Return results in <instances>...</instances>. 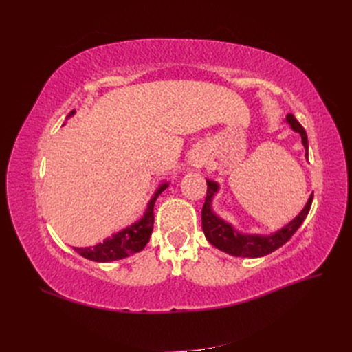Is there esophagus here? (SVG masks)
I'll return each mask as SVG.
<instances>
[{
    "instance_id": "obj_1",
    "label": "esophagus",
    "mask_w": 352,
    "mask_h": 352,
    "mask_svg": "<svg viewBox=\"0 0 352 352\" xmlns=\"http://www.w3.org/2000/svg\"><path fill=\"white\" fill-rule=\"evenodd\" d=\"M202 164H204V158H202V157H198V158H194V160H192V166L199 167V166H202Z\"/></svg>"
}]
</instances>
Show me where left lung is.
<instances>
[{"label":"left lung","mask_w":352,"mask_h":352,"mask_svg":"<svg viewBox=\"0 0 352 352\" xmlns=\"http://www.w3.org/2000/svg\"><path fill=\"white\" fill-rule=\"evenodd\" d=\"M285 122L291 126V129L294 132L300 133L301 144L305 150V158L308 160V140L304 127L295 119L294 114H287ZM219 189L220 185L217 182L207 179V197L201 212L202 230H204V235L211 245H214L216 248L229 255H235V257L257 258L280 248L283 243L291 239V236L298 230V228L302 225V221L305 220L308 211H310L313 202L311 194L300 214L292 219L289 223H286L282 229L274 230L273 233H269V235L243 233L239 232L232 223L223 220L217 212L212 210V199H214Z\"/></svg>","instance_id":"left-lung-1"}]
</instances>
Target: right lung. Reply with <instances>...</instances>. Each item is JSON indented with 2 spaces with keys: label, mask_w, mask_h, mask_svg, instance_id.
I'll use <instances>...</instances> for the list:
<instances>
[{
  "label": "right lung",
  "mask_w": 352,
  "mask_h": 352,
  "mask_svg": "<svg viewBox=\"0 0 352 352\" xmlns=\"http://www.w3.org/2000/svg\"><path fill=\"white\" fill-rule=\"evenodd\" d=\"M76 114V110L69 113L66 120ZM168 186V182H163L160 185L150 201L146 202V208L144 211L142 217L133 221L132 225L120 229L119 232L113 233L111 236L105 238L102 242L94 245V247H85V248H76L74 251L80 254L82 257L88 258L91 261L97 263H110L116 260H122L131 255L140 252L145 248V245L150 241V236L153 233L154 226V206L158 195Z\"/></svg>",
  "instance_id": "right-lung-1"
}]
</instances>
